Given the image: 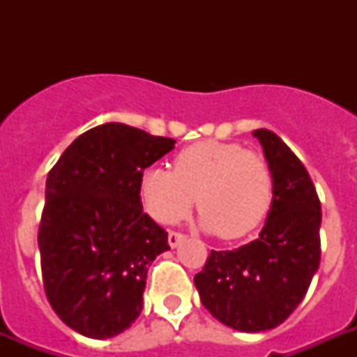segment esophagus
Here are the masks:
<instances>
[{
  "label": "esophagus",
  "mask_w": 357,
  "mask_h": 357,
  "mask_svg": "<svg viewBox=\"0 0 357 357\" xmlns=\"http://www.w3.org/2000/svg\"><path fill=\"white\" fill-rule=\"evenodd\" d=\"M183 237L185 235L181 231H168V244L174 248V246H178L183 241Z\"/></svg>",
  "instance_id": "34e87169"
}]
</instances>
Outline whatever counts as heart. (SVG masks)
<instances>
[{
  "instance_id": "obj_1",
  "label": "heart",
  "mask_w": 357,
  "mask_h": 357,
  "mask_svg": "<svg viewBox=\"0 0 357 357\" xmlns=\"http://www.w3.org/2000/svg\"><path fill=\"white\" fill-rule=\"evenodd\" d=\"M140 195L157 222L174 224L198 204L204 228L222 238L254 231L274 202L268 159L238 142L202 140L174 157L172 170L151 167L142 174Z\"/></svg>"
}]
</instances>
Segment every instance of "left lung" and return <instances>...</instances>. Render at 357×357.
I'll return each mask as SVG.
<instances>
[{
  "label": "left lung",
  "mask_w": 357,
  "mask_h": 357,
  "mask_svg": "<svg viewBox=\"0 0 357 357\" xmlns=\"http://www.w3.org/2000/svg\"><path fill=\"white\" fill-rule=\"evenodd\" d=\"M274 172V202L259 237L215 252L195 276L202 304L241 332L280 326L304 300L321 263V200L298 157L276 133L255 129Z\"/></svg>",
  "instance_id": "1"
}]
</instances>
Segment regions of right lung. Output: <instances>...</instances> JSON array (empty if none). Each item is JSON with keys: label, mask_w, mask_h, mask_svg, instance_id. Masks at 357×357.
<instances>
[{"label": "right lung", "mask_w": 357, "mask_h": 357, "mask_svg": "<svg viewBox=\"0 0 357 357\" xmlns=\"http://www.w3.org/2000/svg\"><path fill=\"white\" fill-rule=\"evenodd\" d=\"M174 144L103 123L79 135L47 174L42 282L53 311L81 335H119L142 311L148 266L170 246L165 228L142 211L140 179Z\"/></svg>", "instance_id": "obj_1"}]
</instances>
